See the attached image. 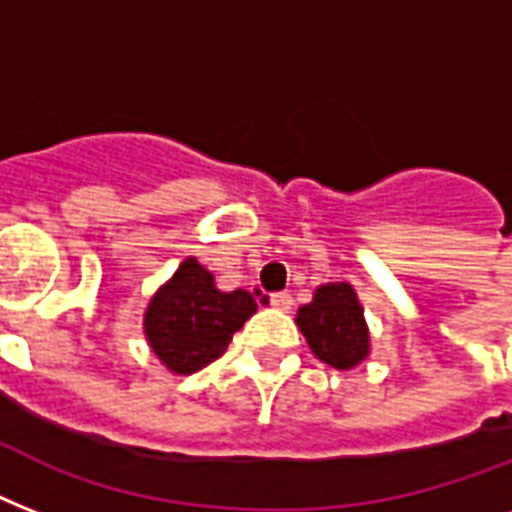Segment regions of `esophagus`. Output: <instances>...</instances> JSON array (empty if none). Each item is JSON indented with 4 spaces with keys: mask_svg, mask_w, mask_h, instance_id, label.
I'll return each mask as SVG.
<instances>
[{
    "mask_svg": "<svg viewBox=\"0 0 512 512\" xmlns=\"http://www.w3.org/2000/svg\"><path fill=\"white\" fill-rule=\"evenodd\" d=\"M271 305L276 311H289V308H292V295H287V292H276V295H271Z\"/></svg>",
    "mask_w": 512,
    "mask_h": 512,
    "instance_id": "esophagus-1",
    "label": "esophagus"
}]
</instances>
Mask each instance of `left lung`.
<instances>
[{
    "label": "left lung",
    "mask_w": 512,
    "mask_h": 512,
    "mask_svg": "<svg viewBox=\"0 0 512 512\" xmlns=\"http://www.w3.org/2000/svg\"><path fill=\"white\" fill-rule=\"evenodd\" d=\"M297 327L313 353L335 369L361 364L369 353L364 311L350 284H327L316 289L313 303L297 311Z\"/></svg>",
    "instance_id": "left-lung-1"
}]
</instances>
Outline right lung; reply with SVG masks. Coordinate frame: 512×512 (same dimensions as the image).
<instances>
[{
	"label": "right lung",
	"mask_w": 512,
	"mask_h": 512,
	"mask_svg": "<svg viewBox=\"0 0 512 512\" xmlns=\"http://www.w3.org/2000/svg\"><path fill=\"white\" fill-rule=\"evenodd\" d=\"M255 308V300L244 289H215L212 273L188 257L148 305L146 337L172 372H199L223 356Z\"/></svg>",
	"instance_id": "right-lung-1"
}]
</instances>
